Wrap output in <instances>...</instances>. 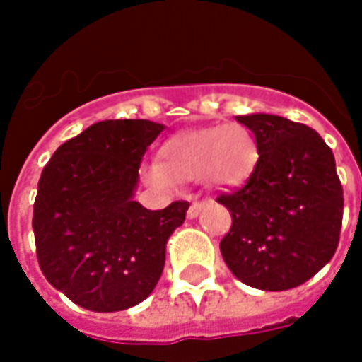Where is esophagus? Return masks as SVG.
<instances>
[{
	"instance_id": "1",
	"label": "esophagus",
	"mask_w": 362,
	"mask_h": 362,
	"mask_svg": "<svg viewBox=\"0 0 362 362\" xmlns=\"http://www.w3.org/2000/svg\"><path fill=\"white\" fill-rule=\"evenodd\" d=\"M203 206H205V203H201V201H193L192 205H189V209H187V218L199 216V212L203 211Z\"/></svg>"
}]
</instances>
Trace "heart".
<instances>
[{"label": "heart", "instance_id": "b5f03b06", "mask_svg": "<svg viewBox=\"0 0 362 362\" xmlns=\"http://www.w3.org/2000/svg\"><path fill=\"white\" fill-rule=\"evenodd\" d=\"M258 142L241 123L212 125L176 132L161 146V161L144 165L146 180L157 187L201 180L211 189H233L252 176L258 165Z\"/></svg>", "mask_w": 362, "mask_h": 362}]
</instances>
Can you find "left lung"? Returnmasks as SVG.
<instances>
[{"label": "left lung", "instance_id": "8db88e82", "mask_svg": "<svg viewBox=\"0 0 362 362\" xmlns=\"http://www.w3.org/2000/svg\"><path fill=\"white\" fill-rule=\"evenodd\" d=\"M237 121L255 132L260 157L245 186L216 199L233 220L220 250L245 285L288 291L321 272L338 248L344 189L334 153L303 123L269 114Z\"/></svg>", "mask_w": 362, "mask_h": 362}]
</instances>
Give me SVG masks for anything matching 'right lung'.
<instances>
[{
    "mask_svg": "<svg viewBox=\"0 0 362 362\" xmlns=\"http://www.w3.org/2000/svg\"><path fill=\"white\" fill-rule=\"evenodd\" d=\"M165 127L98 121L52 153L37 184L34 228L45 279L85 310H129L150 296L187 201L148 211L132 201L148 146Z\"/></svg>",
    "mask_w": 362,
    "mask_h": 362,
    "instance_id": "right-lung-1",
    "label": "right lung"
}]
</instances>
